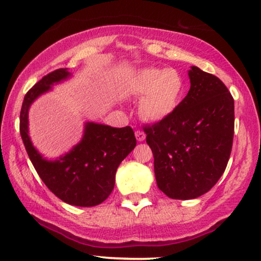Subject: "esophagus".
<instances>
[{
    "label": "esophagus",
    "mask_w": 261,
    "mask_h": 261,
    "mask_svg": "<svg viewBox=\"0 0 261 261\" xmlns=\"http://www.w3.org/2000/svg\"><path fill=\"white\" fill-rule=\"evenodd\" d=\"M136 138H137V141L138 142H143L144 141V139H145L146 138V135L145 134H144V132L143 131H141V130H137V131H136Z\"/></svg>",
    "instance_id": "obj_1"
}]
</instances>
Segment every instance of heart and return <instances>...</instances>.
Masks as SVG:
<instances>
[{"label": "heart", "mask_w": 261, "mask_h": 261, "mask_svg": "<svg viewBox=\"0 0 261 261\" xmlns=\"http://www.w3.org/2000/svg\"><path fill=\"white\" fill-rule=\"evenodd\" d=\"M130 92L142 96L138 106L142 117L158 122L168 118L179 106L184 81L176 69L145 68L131 79Z\"/></svg>", "instance_id": "1"}]
</instances>
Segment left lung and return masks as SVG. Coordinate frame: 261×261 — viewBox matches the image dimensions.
<instances>
[{
    "label": "left lung",
    "instance_id": "obj_1",
    "mask_svg": "<svg viewBox=\"0 0 261 261\" xmlns=\"http://www.w3.org/2000/svg\"><path fill=\"white\" fill-rule=\"evenodd\" d=\"M191 88L168 118L144 127L158 189L172 199L210 191L224 173L234 134V100L223 82L197 67Z\"/></svg>",
    "mask_w": 261,
    "mask_h": 261
}]
</instances>
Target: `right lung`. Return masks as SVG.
Returning <instances> with one entry per match:
<instances>
[{
    "label": "right lung",
    "instance_id": "right-lung-1",
    "mask_svg": "<svg viewBox=\"0 0 261 261\" xmlns=\"http://www.w3.org/2000/svg\"><path fill=\"white\" fill-rule=\"evenodd\" d=\"M68 69H57L27 92L19 115V132L35 170L50 191L70 205L90 207L103 203L115 186L116 171L135 149V132L130 126L111 127L87 123L82 141L56 161H48L33 146L28 135V111L35 99L53 84L69 79Z\"/></svg>",
    "mask_w": 261,
    "mask_h": 261
}]
</instances>
